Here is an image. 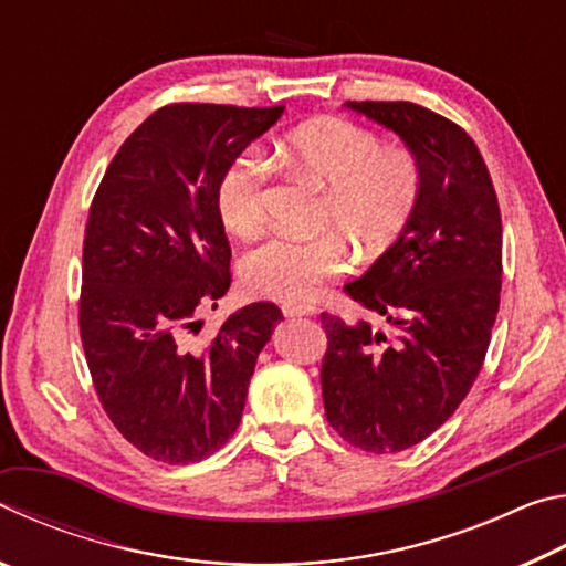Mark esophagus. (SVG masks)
I'll use <instances>...</instances> for the list:
<instances>
[{"label":"esophagus","mask_w":566,"mask_h":566,"mask_svg":"<svg viewBox=\"0 0 566 566\" xmlns=\"http://www.w3.org/2000/svg\"><path fill=\"white\" fill-rule=\"evenodd\" d=\"M282 312L286 314V317H310V314H314L317 310H314L312 304H302V302H284V304H282Z\"/></svg>","instance_id":"34e87169"}]
</instances>
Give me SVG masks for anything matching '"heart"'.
Returning <instances> with one entry per match:
<instances>
[{"label": "heart", "instance_id": "obj_1", "mask_svg": "<svg viewBox=\"0 0 566 566\" xmlns=\"http://www.w3.org/2000/svg\"><path fill=\"white\" fill-rule=\"evenodd\" d=\"M276 159L296 177L324 189L314 219L322 234H276L244 254L239 264L252 294L276 302H306L359 260L387 254L417 214L424 171L415 151L381 147L359 124L322 117L294 127L276 147ZM272 167L254 149L239 151L217 181V214L227 232L254 237L266 222Z\"/></svg>", "mask_w": 566, "mask_h": 566}]
</instances>
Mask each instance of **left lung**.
<instances>
[{"label": "left lung", "mask_w": 566, "mask_h": 566, "mask_svg": "<svg viewBox=\"0 0 566 566\" xmlns=\"http://www.w3.org/2000/svg\"><path fill=\"white\" fill-rule=\"evenodd\" d=\"M397 132L424 187L397 244L344 286L385 317L344 322L322 312L324 411L334 432L371 454H397L454 415L482 369L502 292V214L472 137L415 102H347Z\"/></svg>", "instance_id": "obj_1"}]
</instances>
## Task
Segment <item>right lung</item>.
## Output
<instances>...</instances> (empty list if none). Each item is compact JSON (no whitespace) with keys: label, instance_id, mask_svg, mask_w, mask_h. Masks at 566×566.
Returning <instances> with one entry per match:
<instances>
[{"label":"right lung","instance_id":"add662e5","mask_svg":"<svg viewBox=\"0 0 566 566\" xmlns=\"http://www.w3.org/2000/svg\"><path fill=\"white\" fill-rule=\"evenodd\" d=\"M284 107L179 102L134 129L92 199L80 337L102 409L157 462L214 454L242 419L254 361L280 306L234 312L207 344L199 314L232 284L217 181Z\"/></svg>","mask_w":566,"mask_h":566}]
</instances>
